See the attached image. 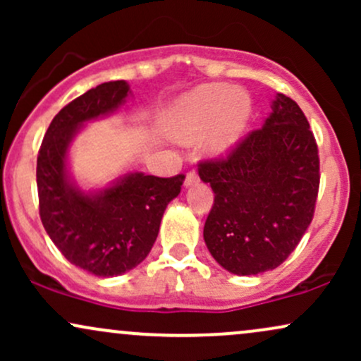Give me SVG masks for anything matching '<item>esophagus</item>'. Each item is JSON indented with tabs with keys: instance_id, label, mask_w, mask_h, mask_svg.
<instances>
[{
	"instance_id": "1",
	"label": "esophagus",
	"mask_w": 361,
	"mask_h": 361,
	"mask_svg": "<svg viewBox=\"0 0 361 361\" xmlns=\"http://www.w3.org/2000/svg\"><path fill=\"white\" fill-rule=\"evenodd\" d=\"M198 183V175L195 171H190L188 175H186V178H185V186L186 188H188V186H193V185H197Z\"/></svg>"
}]
</instances>
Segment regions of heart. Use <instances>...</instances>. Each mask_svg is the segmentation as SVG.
Wrapping results in <instances>:
<instances>
[{"label": "heart", "mask_w": 361, "mask_h": 361, "mask_svg": "<svg viewBox=\"0 0 361 361\" xmlns=\"http://www.w3.org/2000/svg\"><path fill=\"white\" fill-rule=\"evenodd\" d=\"M252 100L247 91L227 85H202L183 94L168 115V132L178 142L205 140L207 154L226 157L250 126Z\"/></svg>", "instance_id": "obj_1"}]
</instances>
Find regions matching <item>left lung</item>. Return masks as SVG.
<instances>
[{"mask_svg":"<svg viewBox=\"0 0 361 361\" xmlns=\"http://www.w3.org/2000/svg\"><path fill=\"white\" fill-rule=\"evenodd\" d=\"M212 186L204 239L214 259L234 275L280 267L300 243L316 207L317 144L304 111L276 93L263 127L226 159L200 163Z\"/></svg>","mask_w":361,"mask_h":361,"instance_id":"1","label":"left lung"}]
</instances>
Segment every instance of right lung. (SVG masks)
<instances>
[{"label":"right lung","mask_w":361,"mask_h":361,"mask_svg":"<svg viewBox=\"0 0 361 361\" xmlns=\"http://www.w3.org/2000/svg\"><path fill=\"white\" fill-rule=\"evenodd\" d=\"M132 94L126 81L91 88L54 117L37 157V188L45 233L64 258L97 276H118L146 259L161 219L185 176L130 171L102 188L85 190L69 171L74 137L93 120L109 117Z\"/></svg>","instance_id":"obj_1"}]
</instances>
